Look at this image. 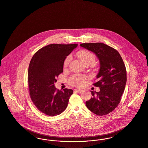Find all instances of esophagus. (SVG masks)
Instances as JSON below:
<instances>
[{
  "mask_svg": "<svg viewBox=\"0 0 148 148\" xmlns=\"http://www.w3.org/2000/svg\"><path fill=\"white\" fill-rule=\"evenodd\" d=\"M74 91H75V92H76L77 93H81L83 91L82 90H80V89H75Z\"/></svg>",
  "mask_w": 148,
  "mask_h": 148,
  "instance_id": "obj_1",
  "label": "esophagus"
}]
</instances>
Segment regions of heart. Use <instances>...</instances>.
Returning a JSON list of instances; mask_svg holds the SVG:
<instances>
[{"instance_id":"b5f03b06","label":"heart","mask_w":148,"mask_h":148,"mask_svg":"<svg viewBox=\"0 0 148 148\" xmlns=\"http://www.w3.org/2000/svg\"><path fill=\"white\" fill-rule=\"evenodd\" d=\"M77 56L82 61V63L85 65L87 64L92 65L95 62V60H96L95 56L92 53L86 50H83L81 51H79L77 53ZM71 56H69L66 57L64 62V67L65 68L68 66L71 61ZM86 79H87V77L85 75H80V74H75L72 76L70 78L69 82L70 83V84H71L73 86L81 87L84 84Z\"/></svg>"}]
</instances>
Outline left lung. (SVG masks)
Instances as JSON below:
<instances>
[{
  "instance_id": "8db88e82",
  "label": "left lung",
  "mask_w": 148,
  "mask_h": 148,
  "mask_svg": "<svg viewBox=\"0 0 148 148\" xmlns=\"http://www.w3.org/2000/svg\"><path fill=\"white\" fill-rule=\"evenodd\" d=\"M80 46L93 52L100 62L98 81L93 84L100 91H91L92 98L86 101V105L95 115H107L118 106L124 92L127 82L125 64L116 50L103 43H84Z\"/></svg>"
}]
</instances>
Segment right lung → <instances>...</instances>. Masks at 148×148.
<instances>
[{
    "label": "right lung",
    "instance_id": "obj_1",
    "mask_svg": "<svg viewBox=\"0 0 148 148\" xmlns=\"http://www.w3.org/2000/svg\"><path fill=\"white\" fill-rule=\"evenodd\" d=\"M78 44H52L33 55L28 68V82L31 98L37 109L50 116L60 115L67 106L71 89L57 90L54 83L63 72L66 57Z\"/></svg>",
    "mask_w": 148,
    "mask_h": 148
}]
</instances>
